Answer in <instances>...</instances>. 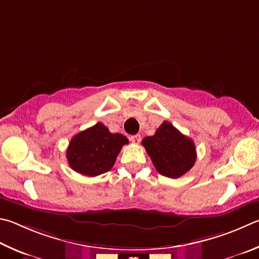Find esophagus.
<instances>
[{"mask_svg": "<svg viewBox=\"0 0 259 259\" xmlns=\"http://www.w3.org/2000/svg\"><path fill=\"white\" fill-rule=\"evenodd\" d=\"M130 140H131V141H132L133 143L138 144V143H140V141H141V135H140V134L132 135V137L130 138Z\"/></svg>", "mask_w": 259, "mask_h": 259, "instance_id": "1", "label": "esophagus"}]
</instances>
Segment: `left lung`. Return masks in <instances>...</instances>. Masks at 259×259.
I'll use <instances>...</instances> for the list:
<instances>
[{
    "label": "left lung",
    "instance_id": "obj_1",
    "mask_svg": "<svg viewBox=\"0 0 259 259\" xmlns=\"http://www.w3.org/2000/svg\"><path fill=\"white\" fill-rule=\"evenodd\" d=\"M142 146L158 173L167 178H181L196 162L197 152L193 141L168 121L162 122L155 135L144 138Z\"/></svg>",
    "mask_w": 259,
    "mask_h": 259
}]
</instances>
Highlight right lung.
Returning a JSON list of instances; mask_svg holds the SVG:
<instances>
[{
    "label": "right lung",
    "instance_id": "1",
    "mask_svg": "<svg viewBox=\"0 0 259 259\" xmlns=\"http://www.w3.org/2000/svg\"><path fill=\"white\" fill-rule=\"evenodd\" d=\"M127 143L125 135L110 133L102 122H98L71 139L67 149L68 164L81 175H101L112 168L118 153Z\"/></svg>",
    "mask_w": 259,
    "mask_h": 259
}]
</instances>
